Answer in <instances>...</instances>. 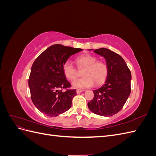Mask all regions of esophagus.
Returning <instances> with one entry per match:
<instances>
[{"label": "esophagus", "mask_w": 156, "mask_h": 156, "mask_svg": "<svg viewBox=\"0 0 156 156\" xmlns=\"http://www.w3.org/2000/svg\"><path fill=\"white\" fill-rule=\"evenodd\" d=\"M83 91H84V90H81V89H77V90H76L77 94H80V93H81Z\"/></svg>", "instance_id": "1"}]
</instances>
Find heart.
I'll list each match as a JSON object with an SVG mask.
<instances>
[{"label": "heart", "mask_w": 156, "mask_h": 156, "mask_svg": "<svg viewBox=\"0 0 156 156\" xmlns=\"http://www.w3.org/2000/svg\"><path fill=\"white\" fill-rule=\"evenodd\" d=\"M77 67L84 69L82 72L83 77L75 80L72 83L75 88H85L91 87L94 83L97 86L101 85L107 77L108 68L107 64L101 60H97L95 56L83 54L75 60ZM63 73L67 79L73 81L77 76V70L69 61L65 62L62 66Z\"/></svg>", "instance_id": "heart-1"}]
</instances>
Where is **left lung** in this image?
Listing matches in <instances>:
<instances>
[{
	"mask_svg": "<svg viewBox=\"0 0 156 156\" xmlns=\"http://www.w3.org/2000/svg\"><path fill=\"white\" fill-rule=\"evenodd\" d=\"M94 52L105 58L108 72L105 84L93 91L94 96L88 107L98 115L111 116L122 109L130 95L131 72L124 60L115 52L106 48Z\"/></svg>",
	"mask_w": 156,
	"mask_h": 156,
	"instance_id": "left-lung-1",
	"label": "left lung"
}]
</instances>
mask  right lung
I'll return each mask as SVG.
<instances>
[{
    "label": "right lung",
    "mask_w": 156,
    "mask_h": 156,
    "mask_svg": "<svg viewBox=\"0 0 156 156\" xmlns=\"http://www.w3.org/2000/svg\"><path fill=\"white\" fill-rule=\"evenodd\" d=\"M83 49L55 44L45 50L33 63L29 79L32 103L41 112L56 116L69 109L76 90L71 87L62 66L71 56Z\"/></svg>",
    "instance_id": "right-lung-1"
}]
</instances>
